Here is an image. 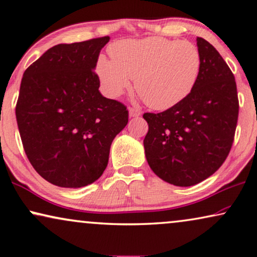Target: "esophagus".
Here are the masks:
<instances>
[{
  "label": "esophagus",
  "instance_id": "34e87169",
  "mask_svg": "<svg viewBox=\"0 0 257 257\" xmlns=\"http://www.w3.org/2000/svg\"><path fill=\"white\" fill-rule=\"evenodd\" d=\"M142 114L141 109H138L136 107H129V116L130 117H136V116H140Z\"/></svg>",
  "mask_w": 257,
  "mask_h": 257
}]
</instances>
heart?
I'll return each mask as SVG.
<instances>
[{"label":"heart","instance_id":"obj_1","mask_svg":"<svg viewBox=\"0 0 257 257\" xmlns=\"http://www.w3.org/2000/svg\"><path fill=\"white\" fill-rule=\"evenodd\" d=\"M99 57L96 72L109 97H119L135 79L137 92L154 109L176 106L193 91L201 72V54L189 41L152 36L121 40Z\"/></svg>","mask_w":257,"mask_h":257}]
</instances>
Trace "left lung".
<instances>
[{
  "instance_id": "left-lung-1",
  "label": "left lung",
  "mask_w": 257,
  "mask_h": 257,
  "mask_svg": "<svg viewBox=\"0 0 257 257\" xmlns=\"http://www.w3.org/2000/svg\"><path fill=\"white\" fill-rule=\"evenodd\" d=\"M197 46L202 65L191 95L164 112L143 115L149 166L176 186L195 185L216 172L229 156L238 122L233 73L208 41L197 38Z\"/></svg>"
}]
</instances>
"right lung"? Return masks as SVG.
Masks as SVG:
<instances>
[{"label":"right lung","mask_w":257,"mask_h":257,"mask_svg":"<svg viewBox=\"0 0 257 257\" xmlns=\"http://www.w3.org/2000/svg\"><path fill=\"white\" fill-rule=\"evenodd\" d=\"M108 36L47 50L24 73L16 117L24 150L40 176L82 187L103 175L128 109L99 92L95 73Z\"/></svg>","instance_id":"obj_1"}]
</instances>
